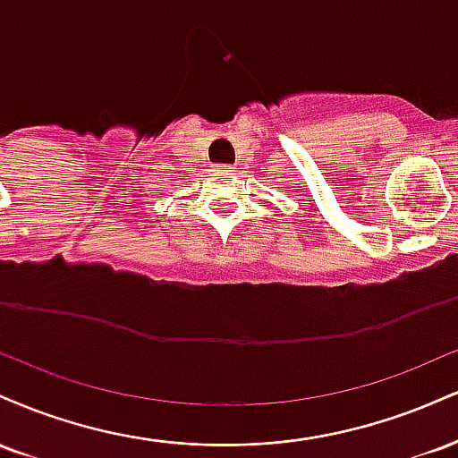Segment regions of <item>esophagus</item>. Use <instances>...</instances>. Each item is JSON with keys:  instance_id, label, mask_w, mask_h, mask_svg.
Instances as JSON below:
<instances>
[{"instance_id": "1", "label": "esophagus", "mask_w": 458, "mask_h": 458, "mask_svg": "<svg viewBox=\"0 0 458 458\" xmlns=\"http://www.w3.org/2000/svg\"><path fill=\"white\" fill-rule=\"evenodd\" d=\"M217 170L219 172H230V170H233V167H230V165H217Z\"/></svg>"}]
</instances>
